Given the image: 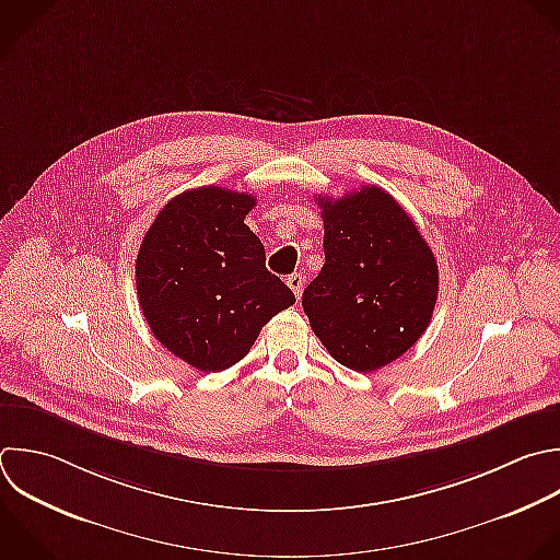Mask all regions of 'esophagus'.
I'll use <instances>...</instances> for the list:
<instances>
[{"instance_id":"1","label":"esophagus","mask_w":560,"mask_h":560,"mask_svg":"<svg viewBox=\"0 0 560 560\" xmlns=\"http://www.w3.org/2000/svg\"><path fill=\"white\" fill-rule=\"evenodd\" d=\"M287 284H289V289L295 293V298L300 300L302 289H304V276H302V273H291V276L287 278Z\"/></svg>"}]
</instances>
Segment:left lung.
Masks as SVG:
<instances>
[{"label": "left lung", "instance_id": "obj_1", "mask_svg": "<svg viewBox=\"0 0 560 560\" xmlns=\"http://www.w3.org/2000/svg\"><path fill=\"white\" fill-rule=\"evenodd\" d=\"M324 219L319 276L302 293L313 332L335 361L374 372L427 330L438 265L411 217L378 186L317 197Z\"/></svg>", "mask_w": 560, "mask_h": 560}]
</instances>
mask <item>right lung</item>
<instances>
[{
	"mask_svg": "<svg viewBox=\"0 0 560 560\" xmlns=\"http://www.w3.org/2000/svg\"><path fill=\"white\" fill-rule=\"evenodd\" d=\"M256 197L203 186L171 199L136 260L142 315L155 339L201 372L238 363L262 326L295 304L265 267V247L245 225Z\"/></svg>",
	"mask_w": 560,
	"mask_h": 560,
	"instance_id": "1",
	"label": "right lung"
}]
</instances>
